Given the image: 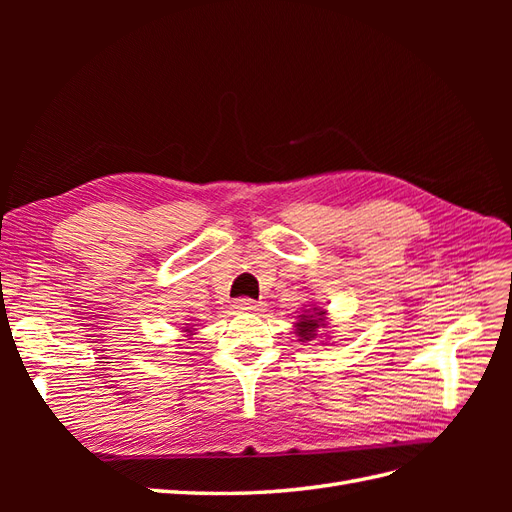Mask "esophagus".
Returning a JSON list of instances; mask_svg holds the SVG:
<instances>
[{"instance_id": "esophagus-1", "label": "esophagus", "mask_w": 512, "mask_h": 512, "mask_svg": "<svg viewBox=\"0 0 512 512\" xmlns=\"http://www.w3.org/2000/svg\"><path fill=\"white\" fill-rule=\"evenodd\" d=\"M235 309H239V312H256V309H260V305L254 299H237Z\"/></svg>"}]
</instances>
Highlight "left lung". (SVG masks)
<instances>
[{
  "label": "left lung",
  "instance_id": "1",
  "mask_svg": "<svg viewBox=\"0 0 512 512\" xmlns=\"http://www.w3.org/2000/svg\"><path fill=\"white\" fill-rule=\"evenodd\" d=\"M324 316H327V312L318 307H314V312H305L299 316V322L294 324V327H297L294 331H297V335L301 337V342H312V339L318 335V331L327 327Z\"/></svg>",
  "mask_w": 512,
  "mask_h": 512
}]
</instances>
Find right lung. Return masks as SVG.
<instances>
[{
	"mask_svg": "<svg viewBox=\"0 0 512 512\" xmlns=\"http://www.w3.org/2000/svg\"><path fill=\"white\" fill-rule=\"evenodd\" d=\"M185 333H190V335H192V331H188V329H185Z\"/></svg>",
	"mask_w": 512,
	"mask_h": 512,
	"instance_id": "obj_1",
	"label": "right lung"
}]
</instances>
